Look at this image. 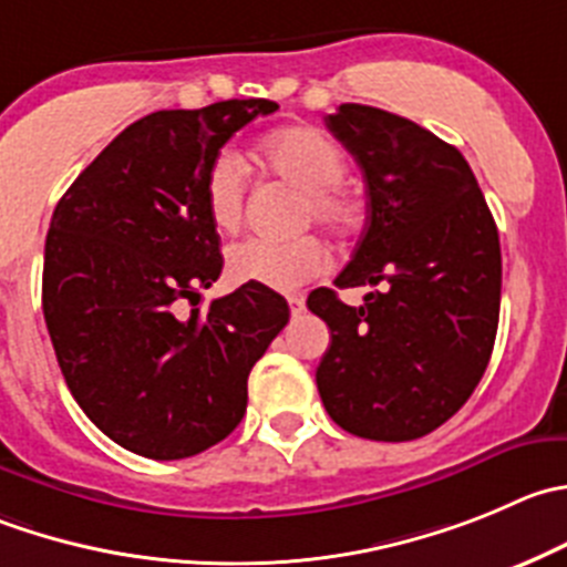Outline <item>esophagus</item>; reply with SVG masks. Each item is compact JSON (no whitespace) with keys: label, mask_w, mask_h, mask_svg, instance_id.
Segmentation results:
<instances>
[{"label":"esophagus","mask_w":567,"mask_h":567,"mask_svg":"<svg viewBox=\"0 0 567 567\" xmlns=\"http://www.w3.org/2000/svg\"><path fill=\"white\" fill-rule=\"evenodd\" d=\"M288 305H290V316L299 318L301 312H305V296H290Z\"/></svg>","instance_id":"34e87169"}]
</instances>
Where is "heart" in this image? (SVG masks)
I'll use <instances>...</instances> for the list:
<instances>
[{"mask_svg": "<svg viewBox=\"0 0 567 567\" xmlns=\"http://www.w3.org/2000/svg\"><path fill=\"white\" fill-rule=\"evenodd\" d=\"M262 168L301 190L299 221L343 233L354 218V199L340 185L346 157L318 126L290 124L268 132L257 146ZM246 166L233 150H221L202 179V202L218 233H235L244 218ZM329 257L321 240L305 235L296 240L249 238L227 251V271L235 282L262 285L271 290H296L327 271Z\"/></svg>", "mask_w": 567, "mask_h": 567, "instance_id": "1", "label": "heart"}]
</instances>
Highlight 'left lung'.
Masks as SVG:
<instances>
[{"label": "left lung", "mask_w": 567, "mask_h": 567, "mask_svg": "<svg viewBox=\"0 0 567 567\" xmlns=\"http://www.w3.org/2000/svg\"><path fill=\"white\" fill-rule=\"evenodd\" d=\"M327 126L362 168L368 224L338 288L307 307L332 332L316 371L329 417L357 437L404 443L446 423L480 384L498 329L502 246L480 183L452 144L368 104Z\"/></svg>", "instance_id": "obj_1"}]
</instances>
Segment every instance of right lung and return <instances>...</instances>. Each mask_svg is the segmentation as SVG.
<instances>
[{
	"instance_id": "right-lung-1",
	"label": "right lung",
	"mask_w": 567,
	"mask_h": 567,
	"mask_svg": "<svg viewBox=\"0 0 567 567\" xmlns=\"http://www.w3.org/2000/svg\"><path fill=\"white\" fill-rule=\"evenodd\" d=\"M277 107L229 99L144 115L54 207L49 338L76 404L126 452L185 460L221 443L246 412L251 365L288 323V301L251 282L196 307L224 268L202 179L240 126Z\"/></svg>"
}]
</instances>
